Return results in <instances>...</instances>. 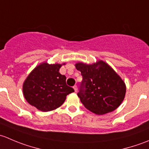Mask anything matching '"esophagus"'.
Wrapping results in <instances>:
<instances>
[{"label":"esophagus","instance_id":"obj_1","mask_svg":"<svg viewBox=\"0 0 149 149\" xmlns=\"http://www.w3.org/2000/svg\"><path fill=\"white\" fill-rule=\"evenodd\" d=\"M73 88H74V91H75V92H77V91H78V87H77V86H76V85H75L74 86H73Z\"/></svg>","mask_w":149,"mask_h":149}]
</instances>
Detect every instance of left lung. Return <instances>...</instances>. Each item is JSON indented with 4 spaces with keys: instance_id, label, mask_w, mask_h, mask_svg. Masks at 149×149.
I'll use <instances>...</instances> for the list:
<instances>
[{
    "instance_id": "left-lung-1",
    "label": "left lung",
    "mask_w": 149,
    "mask_h": 149,
    "mask_svg": "<svg viewBox=\"0 0 149 149\" xmlns=\"http://www.w3.org/2000/svg\"><path fill=\"white\" fill-rule=\"evenodd\" d=\"M83 79L78 96L86 108L97 115L116 109L124 100L126 87L124 81L106 63L86 65L76 64Z\"/></svg>"
}]
</instances>
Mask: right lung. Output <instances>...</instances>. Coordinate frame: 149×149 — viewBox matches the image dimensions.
Segmentation results:
<instances>
[{"instance_id": "add662e5", "label": "right lung", "mask_w": 149, "mask_h": 149, "mask_svg": "<svg viewBox=\"0 0 149 149\" xmlns=\"http://www.w3.org/2000/svg\"><path fill=\"white\" fill-rule=\"evenodd\" d=\"M61 64H40L31 72L23 85L26 101L43 112L61 107L66 96L74 89L66 84V77L59 73Z\"/></svg>"}]
</instances>
